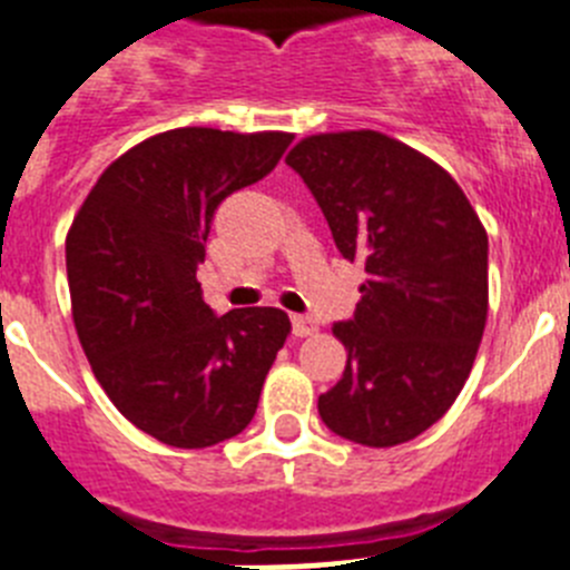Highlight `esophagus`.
<instances>
[{"label":"esophagus","mask_w":570,"mask_h":570,"mask_svg":"<svg viewBox=\"0 0 570 570\" xmlns=\"http://www.w3.org/2000/svg\"><path fill=\"white\" fill-rule=\"evenodd\" d=\"M291 328H294V336H311L316 334V320L308 314H296L291 316Z\"/></svg>","instance_id":"34e87169"}]
</instances>
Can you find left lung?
I'll return each mask as SVG.
<instances>
[{"label":"left lung","instance_id":"8db88e82","mask_svg":"<svg viewBox=\"0 0 570 570\" xmlns=\"http://www.w3.org/2000/svg\"><path fill=\"white\" fill-rule=\"evenodd\" d=\"M285 163L367 274L354 316L334 325L347 362L320 396L322 422L367 448L414 440L454 405L485 331L480 216L448 170L376 130L308 136Z\"/></svg>","mask_w":570,"mask_h":570}]
</instances>
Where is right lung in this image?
<instances>
[{"label": "right lung", "mask_w": 570, "mask_h": 570, "mask_svg": "<svg viewBox=\"0 0 570 570\" xmlns=\"http://www.w3.org/2000/svg\"><path fill=\"white\" fill-rule=\"evenodd\" d=\"M294 136L176 128L99 176L65 242L94 376L125 420L174 448L242 434L291 334L279 308L216 316L196 271L216 208L268 176Z\"/></svg>", "instance_id": "add662e5"}]
</instances>
